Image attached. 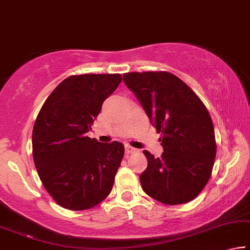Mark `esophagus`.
Instances as JSON below:
<instances>
[{
  "label": "esophagus",
  "instance_id": "obj_1",
  "mask_svg": "<svg viewBox=\"0 0 250 250\" xmlns=\"http://www.w3.org/2000/svg\"><path fill=\"white\" fill-rule=\"evenodd\" d=\"M134 152H135V148L129 146V145H125V154H126V156L132 154V153H134Z\"/></svg>",
  "mask_w": 250,
  "mask_h": 250
}]
</instances>
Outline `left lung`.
<instances>
[{
	"label": "left lung",
	"mask_w": 250,
	"mask_h": 250,
	"mask_svg": "<svg viewBox=\"0 0 250 250\" xmlns=\"http://www.w3.org/2000/svg\"><path fill=\"white\" fill-rule=\"evenodd\" d=\"M123 80L162 135L161 157L143 152L147 167L140 176L142 189L165 205L193 200L208 183L216 159L214 128L206 106L170 72H127Z\"/></svg>",
	"instance_id": "1"
}]
</instances>
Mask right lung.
Segmentation results:
<instances>
[{"label":"right lung","instance_id":"add662e5","mask_svg":"<svg viewBox=\"0 0 250 250\" xmlns=\"http://www.w3.org/2000/svg\"><path fill=\"white\" fill-rule=\"evenodd\" d=\"M120 74L70 76L50 94L32 132V154L48 193L69 210L97 206L112 191L124 145L87 136Z\"/></svg>","mask_w":250,"mask_h":250}]
</instances>
